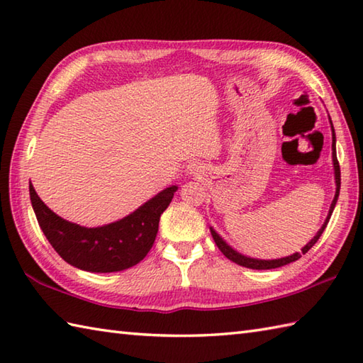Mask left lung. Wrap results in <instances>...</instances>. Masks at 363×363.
I'll return each instance as SVG.
<instances>
[{
	"label": "left lung",
	"instance_id": "left-lung-1",
	"mask_svg": "<svg viewBox=\"0 0 363 363\" xmlns=\"http://www.w3.org/2000/svg\"><path fill=\"white\" fill-rule=\"evenodd\" d=\"M330 120V118H329ZM330 125H333V121H330ZM333 128V160H334V169H335V184H337V190H335V196H334V201H333V204H330V209H329V215H328V218H326V221H325V225L321 226V229L318 230L317 233V235H315L312 240L307 243L303 250H301V252H295V254H291V256H289V257H282V259H274V260H259V259H251V257H246V256H242L240 252H237L235 250H233L230 248V246L223 240V238L215 233V230L211 228V233H212V237H213V240H215V243H217V246H218V250L225 254V256L229 259V260H233V262H235V264H238V265H242V267H246V268H252V269H272V268H279V267H284V265H287V264H290V262H295V260H298L301 256H303V254H306L307 251H309L312 246L318 242V238L321 237V234H323V230L326 229V226H328V223H329V218H330V215H333V211H334V207H335V204H337V199H338V194H340V165H338V160H337V152H335V130H334V126H330Z\"/></svg>",
	"mask_w": 363,
	"mask_h": 363
}]
</instances>
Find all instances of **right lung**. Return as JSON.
Segmentation results:
<instances>
[{
  "label": "right lung",
  "mask_w": 363,
  "mask_h": 363,
  "mask_svg": "<svg viewBox=\"0 0 363 363\" xmlns=\"http://www.w3.org/2000/svg\"><path fill=\"white\" fill-rule=\"evenodd\" d=\"M176 190V186L165 189L120 221L84 228L48 209L29 184L30 203L45 237L65 262L90 273L121 272L143 260L156 240L160 215Z\"/></svg>",
  "instance_id": "1"
}]
</instances>
